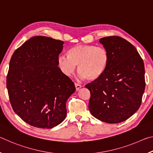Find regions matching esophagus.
<instances>
[{
  "mask_svg": "<svg viewBox=\"0 0 153 153\" xmlns=\"http://www.w3.org/2000/svg\"><path fill=\"white\" fill-rule=\"evenodd\" d=\"M75 86H76V90H78L80 88L82 87V85L79 84H77V83H75Z\"/></svg>",
  "mask_w": 153,
  "mask_h": 153,
  "instance_id": "esophagus-1",
  "label": "esophagus"
}]
</instances>
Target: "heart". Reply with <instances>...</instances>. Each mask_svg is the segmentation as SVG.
Returning <instances> with one entry per match:
<instances>
[{
	"instance_id": "obj_1",
	"label": "heart",
	"mask_w": 153,
	"mask_h": 153,
	"mask_svg": "<svg viewBox=\"0 0 153 153\" xmlns=\"http://www.w3.org/2000/svg\"><path fill=\"white\" fill-rule=\"evenodd\" d=\"M108 63L107 51L102 46L77 45L68 51V56L61 55L58 65L61 71L70 76L77 66V71L82 77L94 81L105 73Z\"/></svg>"
}]
</instances>
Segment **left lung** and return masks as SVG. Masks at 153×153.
Segmentation results:
<instances>
[{
	"instance_id": "1",
	"label": "left lung",
	"mask_w": 153,
	"mask_h": 153,
	"mask_svg": "<svg viewBox=\"0 0 153 153\" xmlns=\"http://www.w3.org/2000/svg\"><path fill=\"white\" fill-rule=\"evenodd\" d=\"M108 63L99 78L87 84L92 115L106 123L122 122L140 107L145 89L144 65L136 48L120 36L102 38Z\"/></svg>"
}]
</instances>
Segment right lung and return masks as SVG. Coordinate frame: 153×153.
I'll return each mask as SVG.
<instances>
[{"mask_svg": "<svg viewBox=\"0 0 153 153\" xmlns=\"http://www.w3.org/2000/svg\"><path fill=\"white\" fill-rule=\"evenodd\" d=\"M63 42L33 36L15 50L9 63L7 88L15 113L29 125L50 129L63 121L74 83L58 67Z\"/></svg>", "mask_w": 153, "mask_h": 153, "instance_id": "1", "label": "right lung"}]
</instances>
